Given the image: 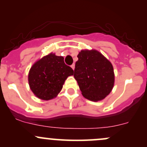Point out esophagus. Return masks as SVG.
<instances>
[{
    "label": "esophagus",
    "mask_w": 147,
    "mask_h": 147,
    "mask_svg": "<svg viewBox=\"0 0 147 147\" xmlns=\"http://www.w3.org/2000/svg\"><path fill=\"white\" fill-rule=\"evenodd\" d=\"M71 67L72 68V69H75V64H72L71 65Z\"/></svg>",
    "instance_id": "obj_1"
}]
</instances>
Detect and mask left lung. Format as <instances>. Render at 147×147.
<instances>
[{
  "label": "left lung",
  "instance_id": "obj_1",
  "mask_svg": "<svg viewBox=\"0 0 147 147\" xmlns=\"http://www.w3.org/2000/svg\"><path fill=\"white\" fill-rule=\"evenodd\" d=\"M78 57L74 78L83 97L93 102L104 100L115 84L112 63L96 50H81Z\"/></svg>",
  "mask_w": 147,
  "mask_h": 147
}]
</instances>
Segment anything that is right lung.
<instances>
[{
	"mask_svg": "<svg viewBox=\"0 0 147 147\" xmlns=\"http://www.w3.org/2000/svg\"><path fill=\"white\" fill-rule=\"evenodd\" d=\"M71 75L73 69L65 64L64 57L51 53L32 65L28 73V83L38 98L50 100L57 97Z\"/></svg>",
	"mask_w": 147,
	"mask_h": 147,
	"instance_id": "obj_1",
	"label": "right lung"
}]
</instances>
